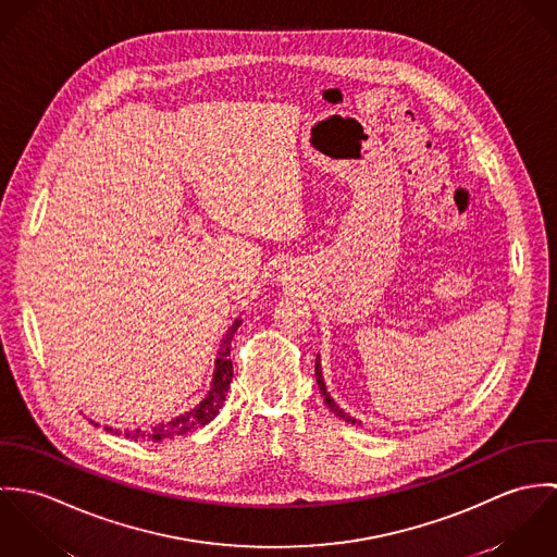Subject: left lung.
I'll list each match as a JSON object with an SVG mask.
<instances>
[{"label": "left lung", "instance_id": "obj_1", "mask_svg": "<svg viewBox=\"0 0 557 557\" xmlns=\"http://www.w3.org/2000/svg\"><path fill=\"white\" fill-rule=\"evenodd\" d=\"M315 377H318V386L319 393H321V397H323V403L330 407V411L334 413V416H338V418H343L345 422H349V424H360V420H356L354 416H349L345 409H341L336 403H334V398L330 397V393H327V388H325V382H323V373H321V360L315 358Z\"/></svg>", "mask_w": 557, "mask_h": 557}]
</instances>
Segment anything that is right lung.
I'll return each mask as SVG.
<instances>
[{
	"label": "right lung",
	"instance_id": "obj_1",
	"mask_svg": "<svg viewBox=\"0 0 557 557\" xmlns=\"http://www.w3.org/2000/svg\"><path fill=\"white\" fill-rule=\"evenodd\" d=\"M239 323L242 319H236L230 330L223 334V341H221V347H219V354H216V360H214V373H212V382H210V391L208 395L199 400V405H195L193 409L171 418L169 422H160L154 424L150 429H126V431H120V429H113V426H104L109 433L113 435H124V437H131L135 442H164V440H173L177 435H186L199 426H206L210 420H214V416L221 411L225 397H227V391L232 386V380H234V367H232V338L234 334L238 332ZM91 424H96L94 420H89ZM98 426V424H96Z\"/></svg>",
	"mask_w": 557,
	"mask_h": 557
}]
</instances>
